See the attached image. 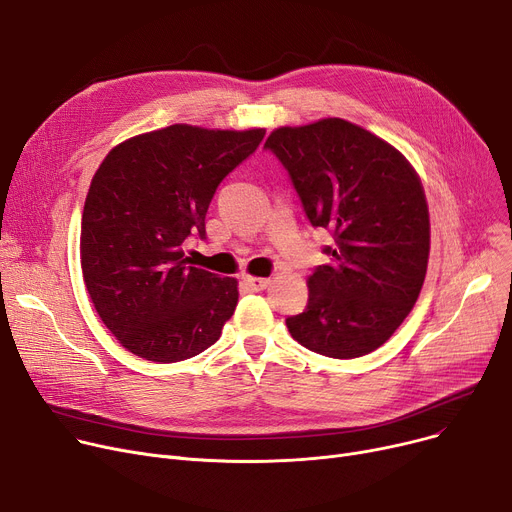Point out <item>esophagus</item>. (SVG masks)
Instances as JSON below:
<instances>
[{"mask_svg": "<svg viewBox=\"0 0 512 512\" xmlns=\"http://www.w3.org/2000/svg\"><path fill=\"white\" fill-rule=\"evenodd\" d=\"M243 281H246V285H248L250 289H254V291H262V289L269 287V283H271V279L252 277V275H243Z\"/></svg>", "mask_w": 512, "mask_h": 512, "instance_id": "34e87169", "label": "esophagus"}]
</instances>
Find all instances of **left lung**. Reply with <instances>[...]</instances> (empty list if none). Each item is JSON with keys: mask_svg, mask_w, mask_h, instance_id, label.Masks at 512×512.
<instances>
[{"mask_svg": "<svg viewBox=\"0 0 512 512\" xmlns=\"http://www.w3.org/2000/svg\"><path fill=\"white\" fill-rule=\"evenodd\" d=\"M302 200L312 227L329 229V264L308 277L306 310L291 337L329 358L383 346L415 306L429 260V210L415 168L387 141L344 118L281 127L264 143Z\"/></svg>", "mask_w": 512, "mask_h": 512, "instance_id": "1", "label": "left lung"}]
</instances>
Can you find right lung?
Instances as JSON below:
<instances>
[{"label":"right lung","instance_id":"obj_1","mask_svg":"<svg viewBox=\"0 0 512 512\" xmlns=\"http://www.w3.org/2000/svg\"><path fill=\"white\" fill-rule=\"evenodd\" d=\"M264 133L170 125L116 145L95 170L81 223L83 279L104 325L135 356L179 362L221 337L237 279L191 266L183 243L206 237L216 187Z\"/></svg>","mask_w":512,"mask_h":512}]
</instances>
